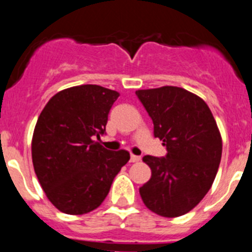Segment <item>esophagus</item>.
Instances as JSON below:
<instances>
[{"label": "esophagus", "mask_w": 252, "mask_h": 252, "mask_svg": "<svg viewBox=\"0 0 252 252\" xmlns=\"http://www.w3.org/2000/svg\"><path fill=\"white\" fill-rule=\"evenodd\" d=\"M140 160H141V158L136 157V155H132V154H131V157H130V161L131 162H137V161H140Z\"/></svg>", "instance_id": "34e87169"}]
</instances>
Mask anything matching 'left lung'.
<instances>
[{
    "mask_svg": "<svg viewBox=\"0 0 252 252\" xmlns=\"http://www.w3.org/2000/svg\"><path fill=\"white\" fill-rule=\"evenodd\" d=\"M166 146L164 158H142L151 178L140 188L142 202L162 217L188 213L208 193L222 155V139L206 102L179 87L136 91Z\"/></svg>",
    "mask_w": 252,
    "mask_h": 252,
    "instance_id": "left-lung-1",
    "label": "left lung"
}]
</instances>
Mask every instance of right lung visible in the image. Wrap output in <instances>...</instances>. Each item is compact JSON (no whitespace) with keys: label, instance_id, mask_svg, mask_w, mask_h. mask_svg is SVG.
Masks as SVG:
<instances>
[{"label":"right lung","instance_id":"1","mask_svg":"<svg viewBox=\"0 0 252 252\" xmlns=\"http://www.w3.org/2000/svg\"><path fill=\"white\" fill-rule=\"evenodd\" d=\"M120 93L83 84L53 95L35 126L31 155L41 188L60 212L84 215L101 206L130 160L126 150L98 142Z\"/></svg>","mask_w":252,"mask_h":252}]
</instances>
